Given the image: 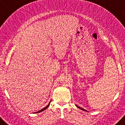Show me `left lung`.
Instances as JSON below:
<instances>
[{"mask_svg": "<svg viewBox=\"0 0 125 125\" xmlns=\"http://www.w3.org/2000/svg\"><path fill=\"white\" fill-rule=\"evenodd\" d=\"M76 106L78 107V108H79V109H81V110H83V111H86V110H84V109H83L82 108H81V107H79V106Z\"/></svg>", "mask_w": 125, "mask_h": 125, "instance_id": "1", "label": "left lung"}]
</instances>
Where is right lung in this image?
Listing matches in <instances>:
<instances>
[{"instance_id":"add662e5","label":"right lung","mask_w":125,"mask_h":125,"mask_svg":"<svg viewBox=\"0 0 125 125\" xmlns=\"http://www.w3.org/2000/svg\"><path fill=\"white\" fill-rule=\"evenodd\" d=\"M50 103H51V101H50ZM50 103H49V104H48V105H47V106H46V107H45V108H43V109H42V110H41L40 111H37V112H36V113H39V112H41V111H44V110H46V108H48V107H49V104H50Z\"/></svg>"}]
</instances>
